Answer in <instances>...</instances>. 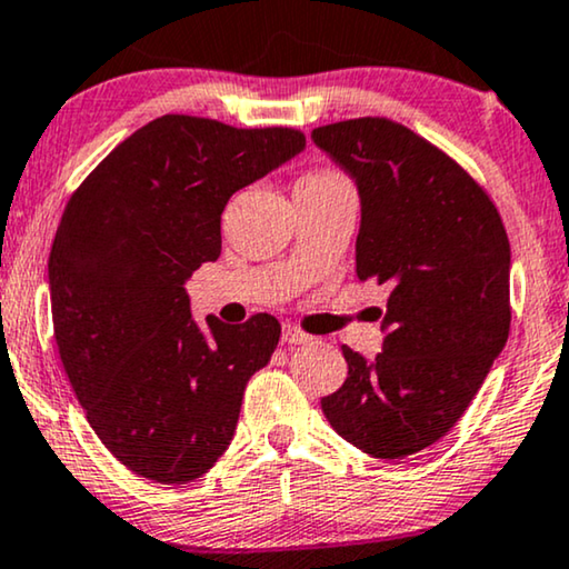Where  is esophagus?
Wrapping results in <instances>:
<instances>
[{
  "label": "esophagus",
  "mask_w": 569,
  "mask_h": 569,
  "mask_svg": "<svg viewBox=\"0 0 569 569\" xmlns=\"http://www.w3.org/2000/svg\"><path fill=\"white\" fill-rule=\"evenodd\" d=\"M282 341H284V345H308L310 337L302 329H298L295 323H284L282 326Z\"/></svg>",
  "instance_id": "34e87169"
}]
</instances>
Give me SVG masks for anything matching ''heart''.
<instances>
[{"mask_svg": "<svg viewBox=\"0 0 569 569\" xmlns=\"http://www.w3.org/2000/svg\"><path fill=\"white\" fill-rule=\"evenodd\" d=\"M298 186L300 189H345V186L352 183H349V178L337 168H316L302 176Z\"/></svg>", "mask_w": 569, "mask_h": 569, "instance_id": "b5f03b06", "label": "heart"}]
</instances>
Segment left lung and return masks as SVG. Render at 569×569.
<instances>
[{
	"instance_id": "left-lung-1",
	"label": "left lung",
	"mask_w": 569,
	"mask_h": 569,
	"mask_svg": "<svg viewBox=\"0 0 569 569\" xmlns=\"http://www.w3.org/2000/svg\"><path fill=\"white\" fill-rule=\"evenodd\" d=\"M362 201L357 279L386 284L383 352L341 347L347 380L321 409L372 458L450 432L510 333V240L489 193L425 137L383 116L313 129Z\"/></svg>"
}]
</instances>
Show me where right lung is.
<instances>
[{
	"label": "right lung",
	"instance_id": "right-lung-1",
	"mask_svg": "<svg viewBox=\"0 0 569 569\" xmlns=\"http://www.w3.org/2000/svg\"><path fill=\"white\" fill-rule=\"evenodd\" d=\"M306 147L290 127L236 129L168 113L77 186L49 256L53 337L77 401L116 461L160 485L228 450L246 383L282 326L191 318L183 282L222 248V209Z\"/></svg>",
	"mask_w": 569,
	"mask_h": 569
}]
</instances>
